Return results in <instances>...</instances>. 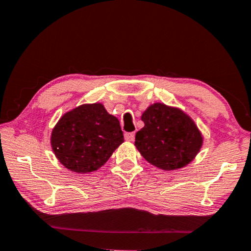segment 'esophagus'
<instances>
[{"label":"esophagus","instance_id":"1","mask_svg":"<svg viewBox=\"0 0 251 251\" xmlns=\"http://www.w3.org/2000/svg\"><path fill=\"white\" fill-rule=\"evenodd\" d=\"M134 138H135V133H134V132H132V133H126V134H125V140H126L127 142H133Z\"/></svg>","mask_w":251,"mask_h":251}]
</instances>
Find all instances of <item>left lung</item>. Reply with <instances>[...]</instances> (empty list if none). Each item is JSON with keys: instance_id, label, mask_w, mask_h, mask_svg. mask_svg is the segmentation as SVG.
Returning <instances> with one entry per match:
<instances>
[{"instance_id": "8db88e82", "label": "left lung", "mask_w": 251, "mask_h": 251, "mask_svg": "<svg viewBox=\"0 0 251 251\" xmlns=\"http://www.w3.org/2000/svg\"><path fill=\"white\" fill-rule=\"evenodd\" d=\"M144 127L135 135V146L151 164L164 171L184 168L200 152L203 137L189 115L162 102L142 115Z\"/></svg>"}]
</instances>
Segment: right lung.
<instances>
[{
	"instance_id": "obj_1",
	"label": "right lung",
	"mask_w": 251,
	"mask_h": 251,
	"mask_svg": "<svg viewBox=\"0 0 251 251\" xmlns=\"http://www.w3.org/2000/svg\"><path fill=\"white\" fill-rule=\"evenodd\" d=\"M51 147L59 162L73 172L100 169L124 142L118 119L100 102L83 104L67 111L51 133Z\"/></svg>"
}]
</instances>
